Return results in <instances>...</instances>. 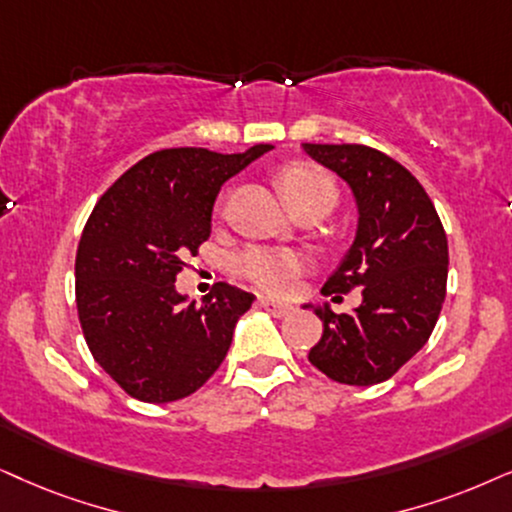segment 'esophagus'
Returning <instances> with one entry per match:
<instances>
[{
    "label": "esophagus",
    "mask_w": 512,
    "mask_h": 512,
    "mask_svg": "<svg viewBox=\"0 0 512 512\" xmlns=\"http://www.w3.org/2000/svg\"><path fill=\"white\" fill-rule=\"evenodd\" d=\"M260 307L264 309V312H269L271 316H276V319H283V316H288L290 312H293V307H290V304L276 302V300H267V297H262Z\"/></svg>",
    "instance_id": "esophagus-1"
}]
</instances>
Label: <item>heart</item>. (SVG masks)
Returning a JSON list of instances; mask_svg holds the SVG:
<instances>
[{
    "mask_svg": "<svg viewBox=\"0 0 512 512\" xmlns=\"http://www.w3.org/2000/svg\"><path fill=\"white\" fill-rule=\"evenodd\" d=\"M281 189L290 208H300L312 200H328L335 205L338 189L326 172L309 165H290L281 172ZM304 257L295 250L281 248H255L243 250L236 257L234 267L245 281L257 286L264 293H286L293 286L297 274L304 269Z\"/></svg>",
    "mask_w": 512,
    "mask_h": 512,
    "instance_id": "heart-1",
    "label": "heart"
}]
</instances>
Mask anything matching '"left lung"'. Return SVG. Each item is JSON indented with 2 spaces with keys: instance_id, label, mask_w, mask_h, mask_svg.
I'll list each match as a JSON object with an SVG mask.
<instances>
[{
  "instance_id": "obj_1",
  "label": "left lung",
  "mask_w": 512,
  "mask_h": 512,
  "mask_svg": "<svg viewBox=\"0 0 512 512\" xmlns=\"http://www.w3.org/2000/svg\"><path fill=\"white\" fill-rule=\"evenodd\" d=\"M345 181L357 234L323 293L361 290L352 314L304 304L323 321L309 361L335 383L375 385L423 349L442 312L449 274L444 226L418 179L390 155L361 144H302Z\"/></svg>"
}]
</instances>
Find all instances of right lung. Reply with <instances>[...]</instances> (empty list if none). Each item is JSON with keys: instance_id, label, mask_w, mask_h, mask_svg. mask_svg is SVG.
<instances>
[{"instance_id": "1", "label": "right lung", "mask_w": 512, "mask_h": 512, "mask_svg": "<svg viewBox=\"0 0 512 512\" xmlns=\"http://www.w3.org/2000/svg\"><path fill=\"white\" fill-rule=\"evenodd\" d=\"M165 148L129 167L99 198L75 257L77 314L89 352L129 397H189L222 364L255 295L217 283L203 300L174 281L212 231L224 181L271 151Z\"/></svg>"}]
</instances>
